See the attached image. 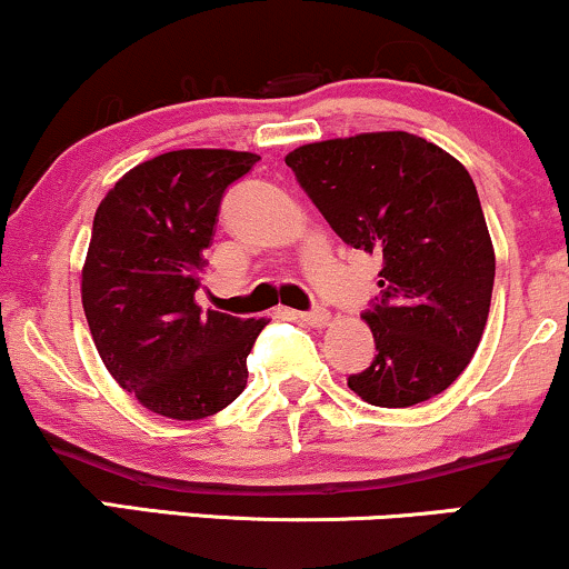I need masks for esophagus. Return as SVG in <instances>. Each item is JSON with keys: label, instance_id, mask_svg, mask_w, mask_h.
Returning <instances> with one entry per match:
<instances>
[{"label": "esophagus", "instance_id": "esophagus-1", "mask_svg": "<svg viewBox=\"0 0 569 569\" xmlns=\"http://www.w3.org/2000/svg\"><path fill=\"white\" fill-rule=\"evenodd\" d=\"M299 320L307 326H326L331 320V312L323 310V307H315L310 312H299Z\"/></svg>", "mask_w": 569, "mask_h": 569}]
</instances>
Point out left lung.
<instances>
[{"mask_svg":"<svg viewBox=\"0 0 569 569\" xmlns=\"http://www.w3.org/2000/svg\"><path fill=\"white\" fill-rule=\"evenodd\" d=\"M286 163L345 243L381 259L376 355L347 387L379 408L448 389L480 347L496 251L461 161L408 132L310 142Z\"/></svg>","mask_w":569,"mask_h":569,"instance_id":"8db88e82","label":"left lung"}]
</instances>
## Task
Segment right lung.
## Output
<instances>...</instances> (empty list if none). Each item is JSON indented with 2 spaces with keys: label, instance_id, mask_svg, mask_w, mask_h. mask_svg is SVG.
<instances>
[{
  "label": "right lung",
  "instance_id": "add662e5",
  "mask_svg": "<svg viewBox=\"0 0 569 569\" xmlns=\"http://www.w3.org/2000/svg\"><path fill=\"white\" fill-rule=\"evenodd\" d=\"M257 153L169 150L137 163L94 211L81 305L100 360L140 406L177 421L228 408L264 318L201 312L196 291L219 201Z\"/></svg>",
  "mask_w": 569,
  "mask_h": 569
}]
</instances>
